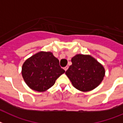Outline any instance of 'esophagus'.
Wrapping results in <instances>:
<instances>
[{
    "label": "esophagus",
    "instance_id": "34e87169",
    "mask_svg": "<svg viewBox=\"0 0 123 123\" xmlns=\"http://www.w3.org/2000/svg\"><path fill=\"white\" fill-rule=\"evenodd\" d=\"M68 68H69V67L68 66H66V67H64V70L66 71L68 70Z\"/></svg>",
    "mask_w": 123,
    "mask_h": 123
}]
</instances>
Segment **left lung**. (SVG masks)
Here are the masks:
<instances>
[{
	"label": "left lung",
	"mask_w": 123,
	"mask_h": 123,
	"mask_svg": "<svg viewBox=\"0 0 123 123\" xmlns=\"http://www.w3.org/2000/svg\"><path fill=\"white\" fill-rule=\"evenodd\" d=\"M72 65L66 72L74 87L82 92L94 89L103 80L105 69L90 55L78 54L71 59Z\"/></svg>",
	"instance_id": "1"
}]
</instances>
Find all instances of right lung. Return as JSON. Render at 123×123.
<instances>
[{
    "instance_id": "add662e5",
    "label": "right lung",
    "mask_w": 123,
    "mask_h": 123,
    "mask_svg": "<svg viewBox=\"0 0 123 123\" xmlns=\"http://www.w3.org/2000/svg\"><path fill=\"white\" fill-rule=\"evenodd\" d=\"M65 72L52 53L40 52L28 59L22 67V75L29 87L44 92L54 85Z\"/></svg>"
}]
</instances>
